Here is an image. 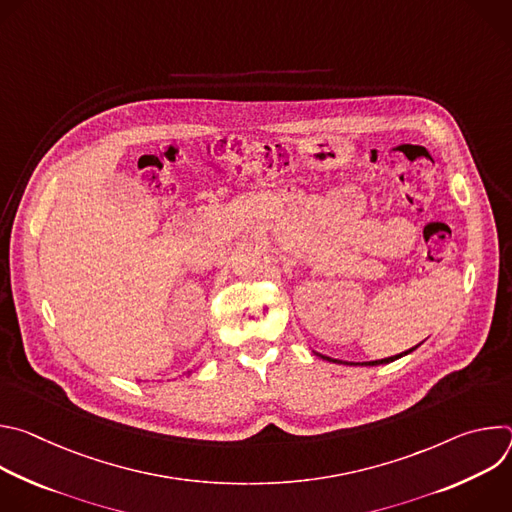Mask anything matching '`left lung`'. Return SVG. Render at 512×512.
<instances>
[{
    "label": "left lung",
    "instance_id": "1",
    "mask_svg": "<svg viewBox=\"0 0 512 512\" xmlns=\"http://www.w3.org/2000/svg\"><path fill=\"white\" fill-rule=\"evenodd\" d=\"M419 346V344H417ZM417 346H413V348H409V350H405V352H401V354H395V356H389V358H381V360H369V362H342V360H336V358H330V356H324V354H318V356H322L324 360H330V362H338V364H362V367H377V364H387V362H393V360H397V358H401L403 354H409V352H413Z\"/></svg>",
    "mask_w": 512,
    "mask_h": 512
}]
</instances>
